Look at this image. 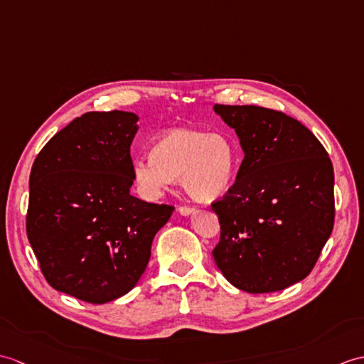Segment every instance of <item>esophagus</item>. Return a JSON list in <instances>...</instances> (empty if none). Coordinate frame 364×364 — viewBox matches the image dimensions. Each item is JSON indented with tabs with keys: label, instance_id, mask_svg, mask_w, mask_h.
I'll use <instances>...</instances> for the list:
<instances>
[{
	"label": "esophagus",
	"instance_id": "1",
	"mask_svg": "<svg viewBox=\"0 0 364 364\" xmlns=\"http://www.w3.org/2000/svg\"><path fill=\"white\" fill-rule=\"evenodd\" d=\"M193 210H196V208H191V206H180V208H178V213H180L181 215H186V217L191 215V214L193 213Z\"/></svg>",
	"mask_w": 364,
	"mask_h": 364
}]
</instances>
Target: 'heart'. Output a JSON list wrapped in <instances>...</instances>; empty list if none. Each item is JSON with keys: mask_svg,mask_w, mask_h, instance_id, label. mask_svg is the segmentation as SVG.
<instances>
[{"mask_svg": "<svg viewBox=\"0 0 364 364\" xmlns=\"http://www.w3.org/2000/svg\"><path fill=\"white\" fill-rule=\"evenodd\" d=\"M235 154L230 139L218 133L172 129L154 144L149 156L133 163V176L151 197L161 196L175 178L198 201H213L230 191Z\"/></svg>", "mask_w": 364, "mask_h": 364, "instance_id": "obj_1", "label": "heart"}]
</instances>
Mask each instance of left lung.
Masks as SVG:
<instances>
[{
    "mask_svg": "<svg viewBox=\"0 0 364 364\" xmlns=\"http://www.w3.org/2000/svg\"><path fill=\"white\" fill-rule=\"evenodd\" d=\"M245 154L235 183L213 203L218 269L248 293L284 290L314 269L333 230V166L314 133L282 112L214 105Z\"/></svg>",
    "mask_w": 364,
    "mask_h": 364,
    "instance_id": "1",
    "label": "left lung"
}]
</instances>
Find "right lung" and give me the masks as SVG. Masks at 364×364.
<instances>
[{
  "label": "right lung",
  "mask_w": 364,
  "mask_h": 364,
  "mask_svg": "<svg viewBox=\"0 0 364 364\" xmlns=\"http://www.w3.org/2000/svg\"><path fill=\"white\" fill-rule=\"evenodd\" d=\"M139 117L91 112L41 149L29 176L26 232L53 289L105 304L139 282L173 206L133 197L130 146Z\"/></svg>",
  "instance_id": "1"
}]
</instances>
